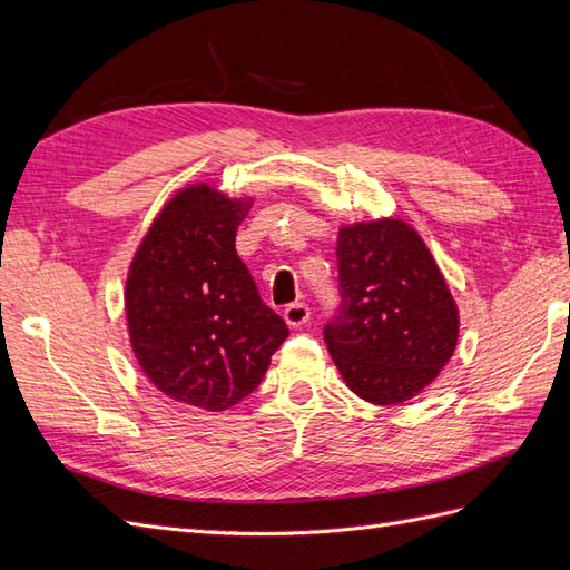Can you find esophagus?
Here are the masks:
<instances>
[{
  "label": "esophagus",
  "mask_w": 570,
  "mask_h": 570,
  "mask_svg": "<svg viewBox=\"0 0 570 570\" xmlns=\"http://www.w3.org/2000/svg\"><path fill=\"white\" fill-rule=\"evenodd\" d=\"M308 316H312V308H308V304H304V302L289 304V306H285V312H283V318L289 327L304 325L308 321Z\"/></svg>",
  "instance_id": "esophagus-1"
}]
</instances>
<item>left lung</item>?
Returning a JSON list of instances; mask_svg holds the SVG:
<instances>
[{
  "mask_svg": "<svg viewBox=\"0 0 570 570\" xmlns=\"http://www.w3.org/2000/svg\"><path fill=\"white\" fill-rule=\"evenodd\" d=\"M335 316L323 340L347 387L371 404H402L452 358L459 312L423 239L385 218L342 228Z\"/></svg>",
  "mask_w": 570,
  "mask_h": 570,
  "instance_id": "8db88e82",
  "label": "left lung"
}]
</instances>
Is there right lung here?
Segmentation results:
<instances>
[{
	"mask_svg": "<svg viewBox=\"0 0 570 570\" xmlns=\"http://www.w3.org/2000/svg\"><path fill=\"white\" fill-rule=\"evenodd\" d=\"M245 209L209 185L180 189L128 273V331L142 371L170 400L206 411L252 394L289 335L237 256Z\"/></svg>",
	"mask_w": 570,
	"mask_h": 570,
	"instance_id": "add662e5",
	"label": "right lung"
}]
</instances>
